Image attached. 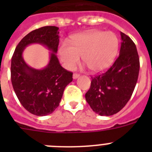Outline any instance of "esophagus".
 I'll list each match as a JSON object with an SVG mask.
<instances>
[{"label": "esophagus", "instance_id": "obj_1", "mask_svg": "<svg viewBox=\"0 0 152 152\" xmlns=\"http://www.w3.org/2000/svg\"><path fill=\"white\" fill-rule=\"evenodd\" d=\"M80 77V75H78V74H77V73H75L73 75V78L74 79H77V77Z\"/></svg>", "mask_w": 152, "mask_h": 152}]
</instances>
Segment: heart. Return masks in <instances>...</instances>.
Segmentation results:
<instances>
[{"label": "heart", "instance_id": "heart-1", "mask_svg": "<svg viewBox=\"0 0 152 152\" xmlns=\"http://www.w3.org/2000/svg\"><path fill=\"white\" fill-rule=\"evenodd\" d=\"M118 49L119 39L115 33L91 30L74 36L71 45L63 42L58 55L67 69H75L81 56L83 63L91 72L99 73L110 67Z\"/></svg>", "mask_w": 152, "mask_h": 152}]
</instances>
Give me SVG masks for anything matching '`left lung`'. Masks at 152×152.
<instances>
[{"instance_id": "obj_1", "label": "left lung", "mask_w": 152, "mask_h": 152, "mask_svg": "<svg viewBox=\"0 0 152 152\" xmlns=\"http://www.w3.org/2000/svg\"><path fill=\"white\" fill-rule=\"evenodd\" d=\"M121 34L119 55L103 74L91 77L85 98L94 112L100 116L117 113L128 103L139 77V57L136 46L127 35Z\"/></svg>"}]
</instances>
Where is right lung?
<instances>
[{"instance_id":"add662e5","label":"right lung","mask_w":152,"mask_h":152,"mask_svg":"<svg viewBox=\"0 0 152 152\" xmlns=\"http://www.w3.org/2000/svg\"><path fill=\"white\" fill-rule=\"evenodd\" d=\"M58 28L47 26L28 33L16 47L11 59L10 77L23 107L38 116L51 114L58 107L63 92L73 80V73L61 66L56 53L59 43ZM39 43L53 52L48 65L41 70L28 66L22 56L29 44Z\"/></svg>"}]
</instances>
